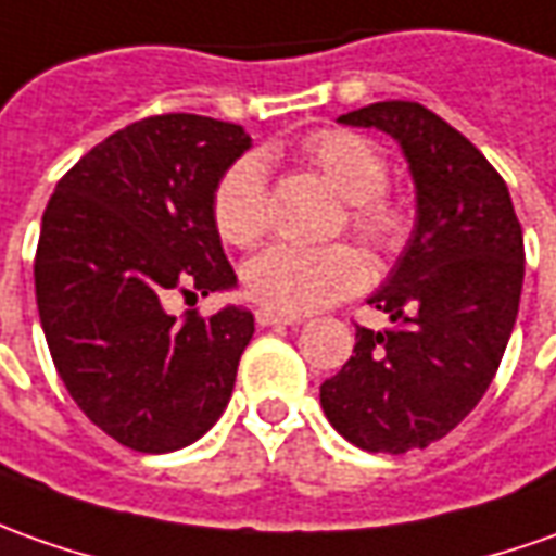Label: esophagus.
I'll return each instance as SVG.
<instances>
[{
  "label": "esophagus",
  "instance_id": "esophagus-1",
  "mask_svg": "<svg viewBox=\"0 0 556 556\" xmlns=\"http://www.w3.org/2000/svg\"><path fill=\"white\" fill-rule=\"evenodd\" d=\"M255 319H258V326H301L304 323V316H298V313H279L270 307L255 309Z\"/></svg>",
  "mask_w": 556,
  "mask_h": 556
}]
</instances>
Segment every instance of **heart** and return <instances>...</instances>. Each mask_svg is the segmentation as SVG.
<instances>
[{
  "mask_svg": "<svg viewBox=\"0 0 556 556\" xmlns=\"http://www.w3.org/2000/svg\"><path fill=\"white\" fill-rule=\"evenodd\" d=\"M301 157L313 164L346 200V218L365 243L377 252L405 247L410 215L387 194V157L371 139L326 127L301 142ZM213 222L230 247L258 243L270 225L267 169L258 154L237 157L215 182ZM249 294L282 313H309L358 292L368 279V258L353 243L301 247L277 243L255 255L243 270Z\"/></svg>",
  "mask_w": 556,
  "mask_h": 556,
  "instance_id": "b5f03b06",
  "label": "heart"
}]
</instances>
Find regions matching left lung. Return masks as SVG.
<instances>
[{"mask_svg": "<svg viewBox=\"0 0 556 556\" xmlns=\"http://www.w3.org/2000/svg\"><path fill=\"white\" fill-rule=\"evenodd\" d=\"M341 124L399 139L417 228L368 301L395 326H356L353 356L319 387V402L362 451H422L466 420L500 371L523 286V230L496 167L432 109L387 100Z\"/></svg>", "mask_w": 556, "mask_h": 556, "instance_id": "1", "label": "left lung"}]
</instances>
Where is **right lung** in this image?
Wrapping results in <instances>:
<instances>
[{"mask_svg": "<svg viewBox=\"0 0 556 556\" xmlns=\"http://www.w3.org/2000/svg\"><path fill=\"white\" fill-rule=\"evenodd\" d=\"M247 130L203 115L134 121L56 182L41 215L36 304L54 368L93 426L139 453L206 435L228 407L255 319L169 298L237 282L213 222L218 176Z\"/></svg>", "mask_w": 556, "mask_h": 556, "instance_id": "right-lung-1", "label": "right lung"}]
</instances>
